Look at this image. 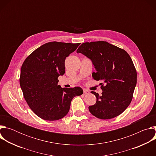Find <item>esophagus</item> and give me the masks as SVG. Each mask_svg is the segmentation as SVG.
Wrapping results in <instances>:
<instances>
[{
	"label": "esophagus",
	"mask_w": 156,
	"mask_h": 156,
	"mask_svg": "<svg viewBox=\"0 0 156 156\" xmlns=\"http://www.w3.org/2000/svg\"><path fill=\"white\" fill-rule=\"evenodd\" d=\"M83 93H84V94H88L89 93H90V91L87 90H86V89H83Z\"/></svg>",
	"instance_id": "34e87169"
}]
</instances>
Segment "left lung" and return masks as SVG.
I'll return each instance as SVG.
<instances>
[{
    "label": "left lung",
    "mask_w": 156,
    "mask_h": 156,
    "mask_svg": "<svg viewBox=\"0 0 156 156\" xmlns=\"http://www.w3.org/2000/svg\"><path fill=\"white\" fill-rule=\"evenodd\" d=\"M90 58L96 70L93 78L101 81V96L91 91L96 102L89 106L96 117L106 120L120 115L129 105L136 85L137 73L128 54L105 41L84 42L76 51Z\"/></svg>",
    "instance_id": "left-lung-1"
}]
</instances>
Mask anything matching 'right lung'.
<instances>
[{"mask_svg": "<svg viewBox=\"0 0 156 156\" xmlns=\"http://www.w3.org/2000/svg\"><path fill=\"white\" fill-rule=\"evenodd\" d=\"M80 43L50 42L33 52L21 66L20 84L33 112L54 121L68 114L73 98L83 93L80 87H61L58 77L65 73V60Z\"/></svg>", "mask_w": 156, "mask_h": 156, "instance_id": "1", "label": "right lung"}]
</instances>
